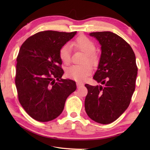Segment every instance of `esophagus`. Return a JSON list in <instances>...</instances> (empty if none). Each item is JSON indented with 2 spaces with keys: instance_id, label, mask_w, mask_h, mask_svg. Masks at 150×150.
Listing matches in <instances>:
<instances>
[{
  "instance_id": "obj_1",
  "label": "esophagus",
  "mask_w": 150,
  "mask_h": 150,
  "mask_svg": "<svg viewBox=\"0 0 150 150\" xmlns=\"http://www.w3.org/2000/svg\"><path fill=\"white\" fill-rule=\"evenodd\" d=\"M77 87H78V88H79V87H81V86H84V84L81 83V82H77Z\"/></svg>"
}]
</instances>
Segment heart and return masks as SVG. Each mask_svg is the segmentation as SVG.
<instances>
[{
	"instance_id": "b5f03b06",
	"label": "heart",
	"mask_w": 150,
	"mask_h": 150,
	"mask_svg": "<svg viewBox=\"0 0 150 150\" xmlns=\"http://www.w3.org/2000/svg\"><path fill=\"white\" fill-rule=\"evenodd\" d=\"M71 46L81 51L85 54L84 62L95 64L98 60V56L95 52L96 46L91 39L84 35H81L71 43ZM70 46L68 44L63 46L60 50L59 55L62 61L68 64L71 60ZM92 72V68L90 64L85 63L82 65H73L67 70V75L70 78L76 81H84Z\"/></svg>"
}]
</instances>
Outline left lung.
I'll return each mask as SVG.
<instances>
[{
  "label": "left lung",
  "instance_id": "8db88e82",
  "mask_svg": "<svg viewBox=\"0 0 150 150\" xmlns=\"http://www.w3.org/2000/svg\"><path fill=\"white\" fill-rule=\"evenodd\" d=\"M101 46L99 63L93 79L104 86L86 84L84 106L95 122L108 124L117 120L129 106L137 75L135 53L129 44L110 31L90 33Z\"/></svg>",
  "mask_w": 150,
  "mask_h": 150
}]
</instances>
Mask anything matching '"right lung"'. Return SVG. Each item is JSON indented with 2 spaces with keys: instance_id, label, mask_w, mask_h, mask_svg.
I'll use <instances>...</instances> for the list:
<instances>
[{
  "instance_id": "obj_1",
  "label": "right lung",
  "mask_w": 150,
  "mask_h": 150,
  "mask_svg": "<svg viewBox=\"0 0 150 150\" xmlns=\"http://www.w3.org/2000/svg\"><path fill=\"white\" fill-rule=\"evenodd\" d=\"M76 33L40 31L21 47L15 85L21 106L35 120L47 122L56 119L62 112L66 98L77 89L75 81L62 79L59 55L61 47Z\"/></svg>"
}]
</instances>
